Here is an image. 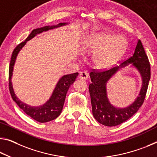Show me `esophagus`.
<instances>
[{"mask_svg": "<svg viewBox=\"0 0 157 157\" xmlns=\"http://www.w3.org/2000/svg\"><path fill=\"white\" fill-rule=\"evenodd\" d=\"M79 78L82 79H86L88 78V73L86 72H80L79 74Z\"/></svg>", "mask_w": 157, "mask_h": 157, "instance_id": "obj_1", "label": "esophagus"}]
</instances>
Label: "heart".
I'll list each match as a JSON object with an SVG mask.
<instances>
[{"mask_svg":"<svg viewBox=\"0 0 157 157\" xmlns=\"http://www.w3.org/2000/svg\"><path fill=\"white\" fill-rule=\"evenodd\" d=\"M127 44L125 37L101 32L89 39L86 49L92 52L98 51L94 56V63L98 68H104L113 65L122 56Z\"/></svg>","mask_w":157,"mask_h":157,"instance_id":"1","label":"heart"}]
</instances>
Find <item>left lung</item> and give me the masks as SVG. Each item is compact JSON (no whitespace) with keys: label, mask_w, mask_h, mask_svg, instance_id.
I'll return each instance as SVG.
<instances>
[{"label":"left lung","mask_w":157,"mask_h":157,"mask_svg":"<svg viewBox=\"0 0 157 157\" xmlns=\"http://www.w3.org/2000/svg\"><path fill=\"white\" fill-rule=\"evenodd\" d=\"M132 64L142 77L143 84L139 96L126 108L117 109L113 106L106 96V84L121 67ZM91 83L89 86L93 115L99 123L106 126H114L126 121L137 113L145 101L149 81L150 79V64L141 41L138 40L132 56L122 62L119 66L105 71L93 69L90 73Z\"/></svg>","instance_id":"8db88e82"}]
</instances>
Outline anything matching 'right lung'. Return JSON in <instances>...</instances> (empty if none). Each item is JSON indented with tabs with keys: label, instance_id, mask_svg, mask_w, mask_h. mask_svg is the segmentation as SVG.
Here are the masks:
<instances>
[{
	"label": "right lung",
	"instance_id": "right-lung-1",
	"mask_svg": "<svg viewBox=\"0 0 157 157\" xmlns=\"http://www.w3.org/2000/svg\"><path fill=\"white\" fill-rule=\"evenodd\" d=\"M67 24L66 23H60L56 26H47L42 27V28L34 29L31 31L29 36L27 37V38L24 42H22L20 44H19L15 48H14L13 52H12L10 63L9 67V89L10 93L11 94V96L13 101L15 102L19 108L23 110L25 113L28 114L29 117L33 118L37 121H39L40 123L47 122L54 120L56 118L60 115V114L63 109L64 102H65L66 96L68 91V89L73 82L75 81V79L78 75V73L69 74L63 75L59 79L58 83L56 84V87L52 93L51 98L49 99V101L46 102L44 105H40L39 107H31L30 105H26L23 102L19 100V98L16 96L14 94L13 87L11 82L12 72H13V68L15 63L17 56L21 49L23 47L26 42L33 38V37L36 36L37 34L40 33L43 31H47L49 29H52L57 27L64 26Z\"/></svg>",
	"mask_w": 157,
	"mask_h": 157
}]
</instances>
